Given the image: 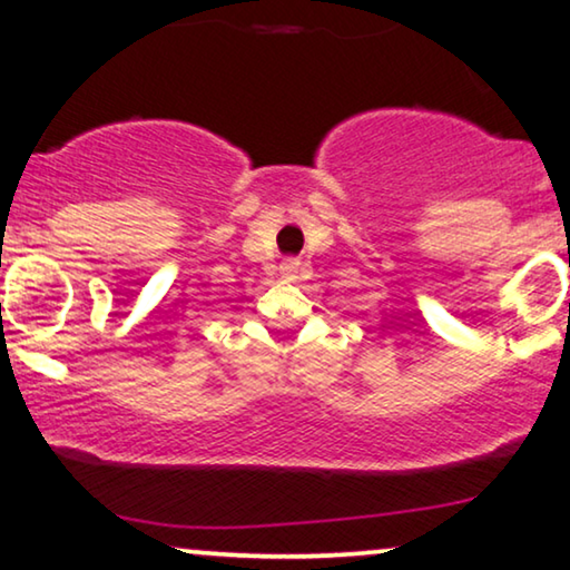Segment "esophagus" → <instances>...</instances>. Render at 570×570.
<instances>
[{"label":"esophagus","mask_w":570,"mask_h":570,"mask_svg":"<svg viewBox=\"0 0 570 570\" xmlns=\"http://www.w3.org/2000/svg\"><path fill=\"white\" fill-rule=\"evenodd\" d=\"M296 268H299V261H286L282 266L284 274H292V271H296Z\"/></svg>","instance_id":"esophagus-1"}]
</instances>
